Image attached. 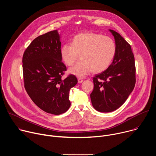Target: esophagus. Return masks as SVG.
I'll return each mask as SVG.
<instances>
[{"instance_id": "esophagus-1", "label": "esophagus", "mask_w": 156, "mask_h": 156, "mask_svg": "<svg viewBox=\"0 0 156 156\" xmlns=\"http://www.w3.org/2000/svg\"><path fill=\"white\" fill-rule=\"evenodd\" d=\"M83 81V79H81V78H78V83H81Z\"/></svg>"}]
</instances>
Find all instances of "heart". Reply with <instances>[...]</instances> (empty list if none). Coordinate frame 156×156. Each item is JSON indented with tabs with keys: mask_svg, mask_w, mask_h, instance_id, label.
Returning a JSON list of instances; mask_svg holds the SVG:
<instances>
[{
	"mask_svg": "<svg viewBox=\"0 0 156 156\" xmlns=\"http://www.w3.org/2000/svg\"><path fill=\"white\" fill-rule=\"evenodd\" d=\"M65 63L72 66L80 55V60L69 69L70 74L84 77L89 72L99 73L106 70L116 53V44L110 37L94 33L76 34L70 44H65L60 50Z\"/></svg>",
	"mask_w": 156,
	"mask_h": 156,
	"instance_id": "b5f03b06",
	"label": "heart"
}]
</instances>
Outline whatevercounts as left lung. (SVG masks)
Instances as JSON below:
<instances>
[{
  "instance_id": "left-lung-1",
  "label": "left lung",
  "mask_w": 156,
  "mask_h": 156,
  "mask_svg": "<svg viewBox=\"0 0 156 156\" xmlns=\"http://www.w3.org/2000/svg\"><path fill=\"white\" fill-rule=\"evenodd\" d=\"M114 37L116 53L108 68L93 78L94 90L90 94L93 107L101 112L119 108L135 87V57L129 44L117 32L109 30Z\"/></svg>"
}]
</instances>
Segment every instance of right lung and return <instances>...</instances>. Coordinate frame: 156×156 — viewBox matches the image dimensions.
Instances as JSON below:
<instances>
[{"mask_svg": "<svg viewBox=\"0 0 156 156\" xmlns=\"http://www.w3.org/2000/svg\"><path fill=\"white\" fill-rule=\"evenodd\" d=\"M60 48V35L52 31L34 39L22 60L27 93L38 107L54 115L70 108L69 91L78 83L73 75L62 78L66 67L62 62Z\"/></svg>", "mask_w": 156, "mask_h": 156, "instance_id": "add662e5", "label": "right lung"}]
</instances>
